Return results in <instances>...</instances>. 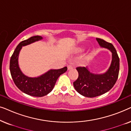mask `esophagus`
Returning <instances> with one entry per match:
<instances>
[{
    "mask_svg": "<svg viewBox=\"0 0 131 131\" xmlns=\"http://www.w3.org/2000/svg\"><path fill=\"white\" fill-rule=\"evenodd\" d=\"M73 67H74V66H73L72 65V64H69V65L67 66L68 70H70V69H73Z\"/></svg>",
    "mask_w": 131,
    "mask_h": 131,
    "instance_id": "obj_1",
    "label": "esophagus"
}]
</instances>
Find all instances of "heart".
Here are the masks:
<instances>
[{"instance_id": "heart-1", "label": "heart", "mask_w": 131, "mask_h": 131, "mask_svg": "<svg viewBox=\"0 0 131 131\" xmlns=\"http://www.w3.org/2000/svg\"><path fill=\"white\" fill-rule=\"evenodd\" d=\"M82 50H83V48H79V51H82Z\"/></svg>"}]
</instances>
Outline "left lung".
<instances>
[{
    "label": "left lung",
    "instance_id": "left-lung-1",
    "mask_svg": "<svg viewBox=\"0 0 131 131\" xmlns=\"http://www.w3.org/2000/svg\"><path fill=\"white\" fill-rule=\"evenodd\" d=\"M96 39L101 47L112 52V61L107 72L102 74H92L87 67H76L79 76L73 82V85L77 92L89 98L101 95L110 91L115 85L119 72V58L114 46L103 39Z\"/></svg>",
    "mask_w": 131,
    "mask_h": 131
}]
</instances>
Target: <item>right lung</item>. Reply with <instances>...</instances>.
<instances>
[{
  "label": "right lung",
  "mask_w": 131,
  "mask_h": 131,
  "mask_svg": "<svg viewBox=\"0 0 131 131\" xmlns=\"http://www.w3.org/2000/svg\"><path fill=\"white\" fill-rule=\"evenodd\" d=\"M42 39L40 36H35L19 43L10 57L9 65L10 74L18 88L25 94L37 97L45 96L51 92L60 75L67 70V67L58 70H50L42 76L34 78H28L21 72L18 58L22 46Z\"/></svg>",
  "instance_id": "obj_1"
}]
</instances>
